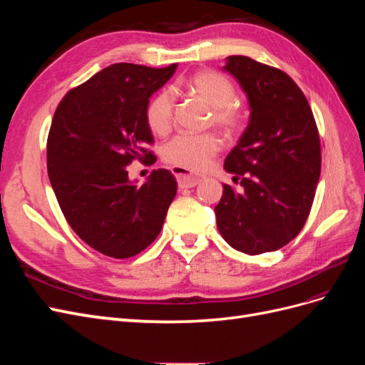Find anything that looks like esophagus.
<instances>
[{"label": "esophagus", "mask_w": 365, "mask_h": 365, "mask_svg": "<svg viewBox=\"0 0 365 365\" xmlns=\"http://www.w3.org/2000/svg\"><path fill=\"white\" fill-rule=\"evenodd\" d=\"M172 172L176 176V181H178V185L181 187V189H190V187H195L196 184H200L202 181L201 176L192 175V173H189L184 169H180V168H173Z\"/></svg>", "instance_id": "34e87169"}]
</instances>
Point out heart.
Masks as SVG:
<instances>
[{
  "label": "heart",
  "mask_w": 365,
  "mask_h": 365,
  "mask_svg": "<svg viewBox=\"0 0 365 365\" xmlns=\"http://www.w3.org/2000/svg\"><path fill=\"white\" fill-rule=\"evenodd\" d=\"M184 86L192 94L210 106V121L227 134H233L244 125L245 111L236 101L235 85L227 76L217 71L204 70L187 79ZM149 128L158 135H165L172 129L173 94L163 90L150 98L146 108ZM222 148V141L213 132L204 134H180L163 146V160L190 172L205 170L216 153Z\"/></svg>",
  "instance_id": "b5f03b06"
}]
</instances>
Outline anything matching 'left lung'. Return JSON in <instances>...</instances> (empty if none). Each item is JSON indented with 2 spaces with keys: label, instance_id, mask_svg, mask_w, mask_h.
<instances>
[{
  "label": "left lung",
  "instance_id": "8db88e82",
  "mask_svg": "<svg viewBox=\"0 0 365 365\" xmlns=\"http://www.w3.org/2000/svg\"><path fill=\"white\" fill-rule=\"evenodd\" d=\"M248 96L250 123L225 158L244 187L224 184L215 207L219 233L237 251L262 254L284 247L311 212L322 172V146L312 109L284 71L248 56L224 67Z\"/></svg>",
  "mask_w": 365,
  "mask_h": 365
}]
</instances>
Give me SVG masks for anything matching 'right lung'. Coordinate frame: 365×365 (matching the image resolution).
Listing matches in <instances>:
<instances>
[{
    "label": "right lung",
    "mask_w": 365,
    "mask_h": 365,
    "mask_svg": "<svg viewBox=\"0 0 365 365\" xmlns=\"http://www.w3.org/2000/svg\"><path fill=\"white\" fill-rule=\"evenodd\" d=\"M176 63L150 68L114 63L65 94L47 140L48 178L74 233L114 259L137 256L157 239L176 195L175 176L152 170L137 185L128 165L157 157L146 120L150 96L168 82Z\"/></svg>",
    "instance_id": "add662e5"
}]
</instances>
